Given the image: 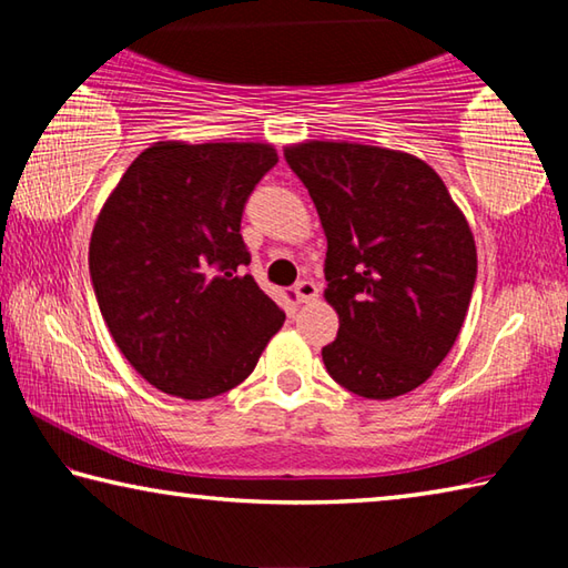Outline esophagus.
Masks as SVG:
<instances>
[{"instance_id": "1", "label": "esophagus", "mask_w": 568, "mask_h": 568, "mask_svg": "<svg viewBox=\"0 0 568 568\" xmlns=\"http://www.w3.org/2000/svg\"><path fill=\"white\" fill-rule=\"evenodd\" d=\"M295 297H297V301H301V303L315 301V297H318V285H315L313 281L295 283Z\"/></svg>"}]
</instances>
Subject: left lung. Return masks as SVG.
Segmentation results:
<instances>
[{
    "mask_svg": "<svg viewBox=\"0 0 568 568\" xmlns=\"http://www.w3.org/2000/svg\"><path fill=\"white\" fill-rule=\"evenodd\" d=\"M285 160L328 240L325 301L341 321L323 348L331 378L373 400L418 388L454 348L474 293L464 213L408 152L313 140Z\"/></svg>",
    "mask_w": 568,
    "mask_h": 568,
    "instance_id": "obj_1",
    "label": "left lung"
}]
</instances>
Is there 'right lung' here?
<instances>
[{
	"label": "right lung",
	"instance_id": "obj_1",
	"mask_svg": "<svg viewBox=\"0 0 568 568\" xmlns=\"http://www.w3.org/2000/svg\"><path fill=\"white\" fill-rule=\"evenodd\" d=\"M277 152L263 142H155L124 170L90 240L100 313L158 390L203 400L243 383L285 313L253 275L243 210Z\"/></svg>",
	"mask_w": 568,
	"mask_h": 568
}]
</instances>
